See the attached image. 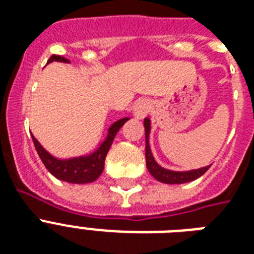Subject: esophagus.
<instances>
[{
  "mask_svg": "<svg viewBox=\"0 0 254 254\" xmlns=\"http://www.w3.org/2000/svg\"><path fill=\"white\" fill-rule=\"evenodd\" d=\"M149 111H150V103L146 99L137 100L133 105V115L137 119H143L149 113Z\"/></svg>",
  "mask_w": 254,
  "mask_h": 254,
  "instance_id": "1",
  "label": "esophagus"
}]
</instances>
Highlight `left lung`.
<instances>
[{
	"label": "left lung",
	"mask_w": 254,
	"mask_h": 254,
	"mask_svg": "<svg viewBox=\"0 0 254 254\" xmlns=\"http://www.w3.org/2000/svg\"><path fill=\"white\" fill-rule=\"evenodd\" d=\"M143 127H145V137H146V147H145V157H146V167L149 173L157 179V181L167 183V185H181L187 182L195 181L209 169V166L201 167L197 170L191 171H171V170L163 169L155 162L154 157L151 154L150 146H149V134H150V120H143Z\"/></svg>",
	"instance_id": "1"
}]
</instances>
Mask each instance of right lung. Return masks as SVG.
<instances>
[{
    "label": "right lung",
    "mask_w": 254,
    "mask_h": 254,
    "mask_svg": "<svg viewBox=\"0 0 254 254\" xmlns=\"http://www.w3.org/2000/svg\"><path fill=\"white\" fill-rule=\"evenodd\" d=\"M51 62L69 63L68 59L61 57V55H53L47 63H51ZM127 120L129 119L125 117V119L116 121L109 127L107 138L100 143V146L92 154L84 155V157H76V158L71 159L55 158V157L50 154L49 151L45 150V147L38 142L37 138L33 134H31V137H33V142L35 145V149H37L39 158L42 159V162L46 166V169L49 170L54 177L61 179V181L68 182V183H77V185L91 183V182H95L103 173L105 157H107L108 151L111 149L112 142H113L117 131L120 130V127H123Z\"/></svg>",
    "instance_id": "right-lung-1"
}]
</instances>
